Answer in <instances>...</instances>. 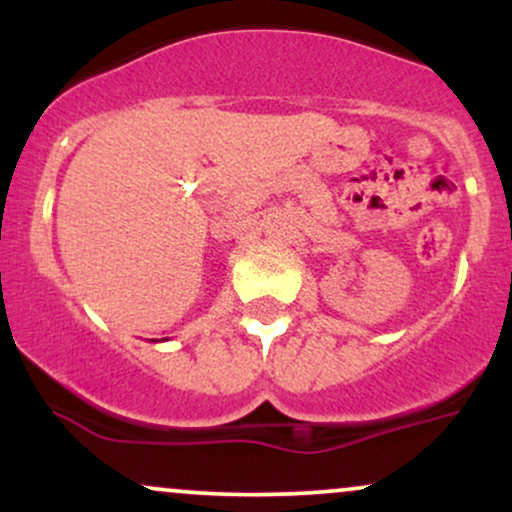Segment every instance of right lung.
<instances>
[{
	"instance_id": "right-lung-1",
	"label": "right lung",
	"mask_w": 512,
	"mask_h": 512,
	"mask_svg": "<svg viewBox=\"0 0 512 512\" xmlns=\"http://www.w3.org/2000/svg\"><path fill=\"white\" fill-rule=\"evenodd\" d=\"M156 342H158V339H156Z\"/></svg>"
}]
</instances>
